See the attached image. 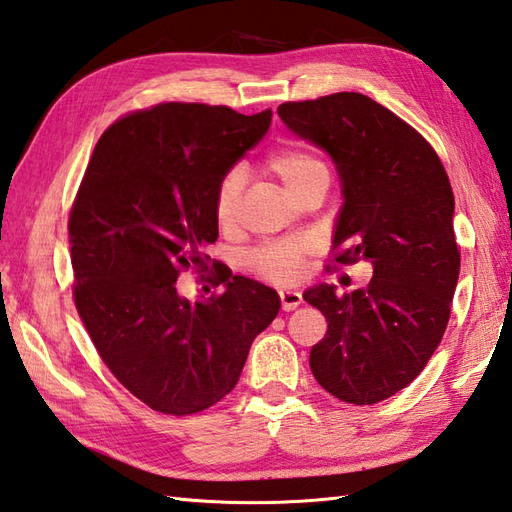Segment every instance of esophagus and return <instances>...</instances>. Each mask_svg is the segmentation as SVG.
Here are the masks:
<instances>
[{"label": "esophagus", "mask_w": 512, "mask_h": 512, "mask_svg": "<svg viewBox=\"0 0 512 512\" xmlns=\"http://www.w3.org/2000/svg\"><path fill=\"white\" fill-rule=\"evenodd\" d=\"M279 296H281V305L285 312H292L303 303V294L299 290H281Z\"/></svg>", "instance_id": "esophagus-1"}]
</instances>
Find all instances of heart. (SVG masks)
Segmentation results:
<instances>
[{
	"mask_svg": "<svg viewBox=\"0 0 512 512\" xmlns=\"http://www.w3.org/2000/svg\"><path fill=\"white\" fill-rule=\"evenodd\" d=\"M268 170L281 178V183L290 189V194H299L303 187L318 181V178H327V165L320 161L316 154L301 150V148H283L272 152L268 161ZM242 170L233 168L220 178L216 189V218L220 222H229L237 207V198L242 192ZM310 253V244L305 240H279L270 242L266 246L257 248L248 255V268L261 279L272 283H292L301 277L303 261Z\"/></svg>",
	"mask_w": 512,
	"mask_h": 512,
	"instance_id": "obj_1",
	"label": "heart"
}]
</instances>
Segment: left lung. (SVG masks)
<instances>
[{
	"label": "left lung",
	"mask_w": 512,
	"mask_h": 512,
	"mask_svg": "<svg viewBox=\"0 0 512 512\" xmlns=\"http://www.w3.org/2000/svg\"><path fill=\"white\" fill-rule=\"evenodd\" d=\"M277 113L338 168L336 264H373L362 290L303 294L327 318L312 373L340 401L371 406L406 388L443 340L460 272L454 192L425 137L368 95L283 102Z\"/></svg>",
	"instance_id": "8db88e82"
}]
</instances>
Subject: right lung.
Here are the masks:
<instances>
[{
  "mask_svg": "<svg viewBox=\"0 0 512 512\" xmlns=\"http://www.w3.org/2000/svg\"><path fill=\"white\" fill-rule=\"evenodd\" d=\"M272 111L163 102L104 130L69 213L74 303L102 362L152 410L211 408L235 388L279 294L235 275L187 301L183 270H207L220 178L268 133ZM216 264V261H213Z\"/></svg>",
  "mask_w": 512,
  "mask_h": 512,
  "instance_id": "add662e5",
  "label": "right lung"
}]
</instances>
